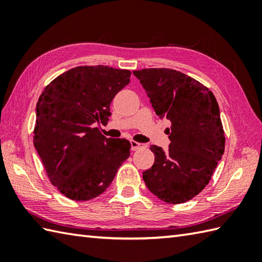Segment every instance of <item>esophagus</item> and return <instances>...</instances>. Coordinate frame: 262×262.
<instances>
[{
	"label": "esophagus",
	"mask_w": 262,
	"mask_h": 262,
	"mask_svg": "<svg viewBox=\"0 0 262 262\" xmlns=\"http://www.w3.org/2000/svg\"><path fill=\"white\" fill-rule=\"evenodd\" d=\"M130 145H132V151H136V149L142 147V144L137 143V142H135V141H132V142H130Z\"/></svg>",
	"instance_id": "obj_1"
}]
</instances>
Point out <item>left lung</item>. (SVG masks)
<instances>
[{
	"label": "left lung",
	"instance_id": "left-lung-1",
	"mask_svg": "<svg viewBox=\"0 0 262 262\" xmlns=\"http://www.w3.org/2000/svg\"><path fill=\"white\" fill-rule=\"evenodd\" d=\"M160 119L171 121L169 149L152 145L155 161L143 172L148 190L169 204L192 199L208 185L224 154L225 135L213 92L171 69L133 72Z\"/></svg>",
	"mask_w": 262,
	"mask_h": 262
}]
</instances>
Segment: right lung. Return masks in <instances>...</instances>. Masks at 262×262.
I'll list each match as a JSON object with an SVG mask.
<instances>
[{
    "label": "right lung",
    "instance_id": "obj_1",
    "mask_svg": "<svg viewBox=\"0 0 262 262\" xmlns=\"http://www.w3.org/2000/svg\"><path fill=\"white\" fill-rule=\"evenodd\" d=\"M132 72L109 66H77L53 80L38 99L33 145L49 180L76 202L98 197L129 158L125 138H105L110 103L130 82Z\"/></svg>",
    "mask_w": 262,
    "mask_h": 262
}]
</instances>
